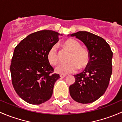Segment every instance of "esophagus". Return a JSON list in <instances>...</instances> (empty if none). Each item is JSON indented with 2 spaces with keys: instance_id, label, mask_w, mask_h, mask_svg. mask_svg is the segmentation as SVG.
<instances>
[{
  "instance_id": "1",
  "label": "esophagus",
  "mask_w": 122,
  "mask_h": 122,
  "mask_svg": "<svg viewBox=\"0 0 122 122\" xmlns=\"http://www.w3.org/2000/svg\"><path fill=\"white\" fill-rule=\"evenodd\" d=\"M67 76L66 74H60V76L61 77V78H64V77H65L66 76Z\"/></svg>"
}]
</instances>
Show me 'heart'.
<instances>
[{
	"label": "heart",
	"mask_w": 122,
	"mask_h": 122,
	"mask_svg": "<svg viewBox=\"0 0 122 122\" xmlns=\"http://www.w3.org/2000/svg\"><path fill=\"white\" fill-rule=\"evenodd\" d=\"M64 46L71 51L69 57L68 63L59 64L55 68L57 72L61 74L73 73L79 68L86 67L88 64L90 55L88 51L81 47V45L77 41L73 39H68L64 43ZM47 58L49 62L52 66H55L59 61L57 46L54 45L50 48L47 54Z\"/></svg>",
	"instance_id": "obj_1"
}]
</instances>
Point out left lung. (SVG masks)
<instances>
[{
	"instance_id": "obj_1",
	"label": "left lung",
	"mask_w": 122,
	"mask_h": 122,
	"mask_svg": "<svg viewBox=\"0 0 122 122\" xmlns=\"http://www.w3.org/2000/svg\"><path fill=\"white\" fill-rule=\"evenodd\" d=\"M81 41L88 49V64L84 71L74 75L75 83L69 87L74 100L80 103H93L104 94L112 73L113 52L103 38L87 31L70 35Z\"/></svg>"
}]
</instances>
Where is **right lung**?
Returning <instances> with one entry per match:
<instances>
[{"instance_id": "1", "label": "right lung", "mask_w": 122, "mask_h": 122, "mask_svg": "<svg viewBox=\"0 0 122 122\" xmlns=\"http://www.w3.org/2000/svg\"><path fill=\"white\" fill-rule=\"evenodd\" d=\"M60 35L53 30H39L27 36L15 48L10 67L12 84L27 103L40 104L52 96L54 84L60 77L53 73L47 54Z\"/></svg>"}]
</instances>
